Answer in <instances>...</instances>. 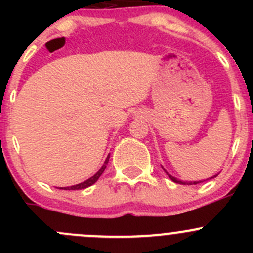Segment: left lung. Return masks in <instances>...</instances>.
<instances>
[{
  "instance_id": "8db88e82",
  "label": "left lung",
  "mask_w": 253,
  "mask_h": 253,
  "mask_svg": "<svg viewBox=\"0 0 253 253\" xmlns=\"http://www.w3.org/2000/svg\"><path fill=\"white\" fill-rule=\"evenodd\" d=\"M168 174V172H167ZM169 175V174H168ZM215 176H218V175H215ZM215 176H214V177H215ZM169 177L171 178L172 181H174V182H176V183H182V185H186V183H187V185H196V183H200V182H202V181H195V182H183V181H180V180H177V178H175V177H172L171 175H169ZM211 178H213V177H211Z\"/></svg>"
}]
</instances>
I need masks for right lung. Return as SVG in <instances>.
<instances>
[{
  "instance_id": "right-lung-1",
  "label": "right lung",
  "mask_w": 253,
  "mask_h": 253,
  "mask_svg": "<svg viewBox=\"0 0 253 253\" xmlns=\"http://www.w3.org/2000/svg\"><path fill=\"white\" fill-rule=\"evenodd\" d=\"M109 158H110V157H108V158H106L105 163H104V165H103V167H101V169L99 170V171L96 172L95 175H94V176H91L90 178H88V180H86V181H84V182H82V183H78V185L71 186V187H65V190H83V188H86V187H89V186L94 185V183H95L96 181H98V178L100 177L101 174H103V172H104V170H105L106 165H108V162H109Z\"/></svg>"
}]
</instances>
